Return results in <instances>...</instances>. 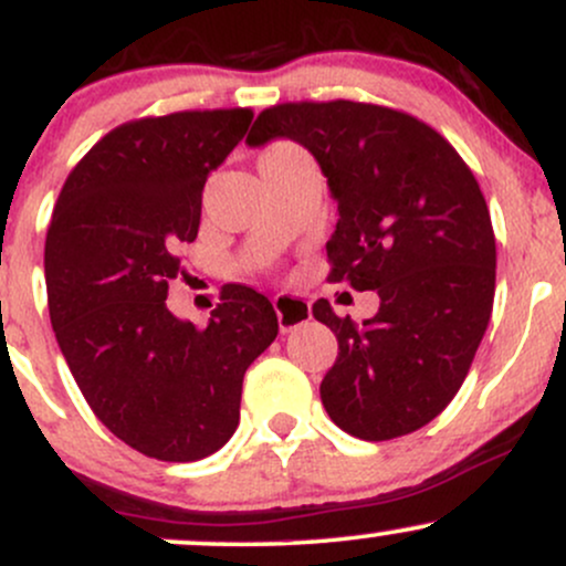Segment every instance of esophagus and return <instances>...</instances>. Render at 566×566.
I'll return each mask as SVG.
<instances>
[{"mask_svg": "<svg viewBox=\"0 0 566 566\" xmlns=\"http://www.w3.org/2000/svg\"><path fill=\"white\" fill-rule=\"evenodd\" d=\"M274 311H276L279 327H282L284 333H287V329L301 327L303 322L311 319L308 303H305L303 297H295V295H276Z\"/></svg>", "mask_w": 566, "mask_h": 566, "instance_id": "obj_1", "label": "esophagus"}]
</instances>
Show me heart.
<instances>
[{
    "label": "heart",
    "mask_w": 566,
    "mask_h": 566,
    "mask_svg": "<svg viewBox=\"0 0 566 566\" xmlns=\"http://www.w3.org/2000/svg\"><path fill=\"white\" fill-rule=\"evenodd\" d=\"M292 151H297V148L290 146V143H274V146L265 148V151L261 154V159H276V157H284V154H292Z\"/></svg>",
    "instance_id": "1"
}]
</instances>
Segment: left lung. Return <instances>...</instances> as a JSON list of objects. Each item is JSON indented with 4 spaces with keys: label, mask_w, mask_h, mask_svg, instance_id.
Here are the masks:
<instances>
[{
    "label": "left lung",
    "mask_w": 566,
    "mask_h": 566,
    "mask_svg": "<svg viewBox=\"0 0 566 566\" xmlns=\"http://www.w3.org/2000/svg\"><path fill=\"white\" fill-rule=\"evenodd\" d=\"M271 138L297 140L327 175L329 282L380 297L365 324L314 303L337 337L324 409L365 441L418 431L460 391L490 324L497 252L482 188L444 135L378 103H276L247 143Z\"/></svg>",
    "instance_id": "8db88e82"
}]
</instances>
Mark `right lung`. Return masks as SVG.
Segmentation results:
<instances>
[{"label":"right lung","instance_id":"right-lung-1","mask_svg":"<svg viewBox=\"0 0 566 566\" xmlns=\"http://www.w3.org/2000/svg\"><path fill=\"white\" fill-rule=\"evenodd\" d=\"M252 108L125 122L69 172L44 242L57 346L95 418L165 463L218 452L239 426L247 367L274 343V305L226 284L205 327L167 308L197 239L207 175L233 151Z\"/></svg>","mask_w":566,"mask_h":566}]
</instances>
